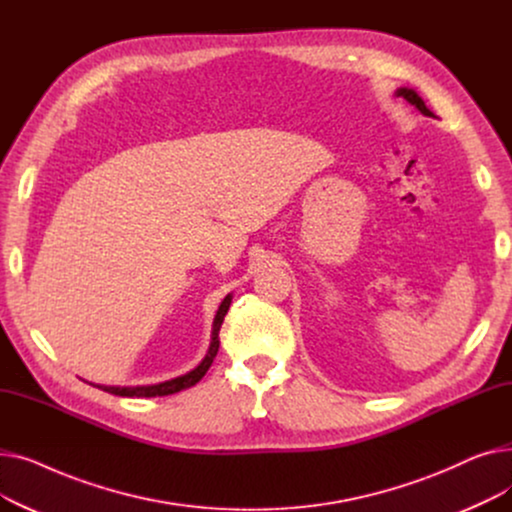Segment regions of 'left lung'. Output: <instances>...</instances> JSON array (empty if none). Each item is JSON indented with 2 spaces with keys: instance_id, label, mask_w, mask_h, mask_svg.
Instances as JSON below:
<instances>
[{
  "instance_id": "8db88e82",
  "label": "left lung",
  "mask_w": 512,
  "mask_h": 512,
  "mask_svg": "<svg viewBox=\"0 0 512 512\" xmlns=\"http://www.w3.org/2000/svg\"><path fill=\"white\" fill-rule=\"evenodd\" d=\"M396 97H402V99H407L411 105H415L417 107V110L423 114V116H432L434 118V114L432 112H429L427 110V107H425V103H423V99L413 91V89H407V87H402V89H398L396 91Z\"/></svg>"
}]
</instances>
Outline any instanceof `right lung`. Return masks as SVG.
<instances>
[{"mask_svg": "<svg viewBox=\"0 0 512 512\" xmlns=\"http://www.w3.org/2000/svg\"><path fill=\"white\" fill-rule=\"evenodd\" d=\"M230 303H232V294H228V297L222 301L218 313H215V319H213V332H211V344H209V351L205 355V359L193 369L188 371L184 375H178V378L174 380H168V382H161V384H151V386H101L97 384V388H101L103 392H110V394H116V396H128V398H151V396H168V394H176L180 390H186L195 386L203 375L207 373V369L211 367L215 355H218V348H220V328H222V321L230 309ZM95 386V384H93Z\"/></svg>", "mask_w": 512, "mask_h": 512, "instance_id": "1", "label": "right lung"}]
</instances>
